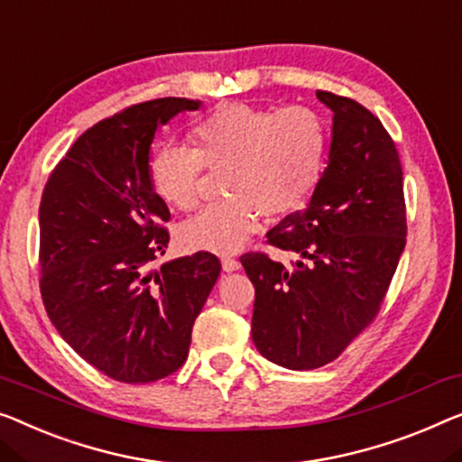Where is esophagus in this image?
Instances as JSON below:
<instances>
[{
    "label": "esophagus",
    "instance_id": "obj_1",
    "mask_svg": "<svg viewBox=\"0 0 462 462\" xmlns=\"http://www.w3.org/2000/svg\"><path fill=\"white\" fill-rule=\"evenodd\" d=\"M222 267H224V272H238L240 270V261L234 259V257H224Z\"/></svg>",
    "mask_w": 462,
    "mask_h": 462
}]
</instances>
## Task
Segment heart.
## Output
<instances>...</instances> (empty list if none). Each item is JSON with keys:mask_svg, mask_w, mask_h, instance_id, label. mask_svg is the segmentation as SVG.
<instances>
[{"mask_svg": "<svg viewBox=\"0 0 462 462\" xmlns=\"http://www.w3.org/2000/svg\"><path fill=\"white\" fill-rule=\"evenodd\" d=\"M195 151L162 147L149 165L151 184L171 208L189 211L199 197L203 163L226 168V201L199 211L182 224L180 240L190 251L234 253L265 217L302 209L318 187L328 153L321 116L302 106L272 114L251 103H226L190 128Z\"/></svg>", "mask_w": 462, "mask_h": 462, "instance_id": "1", "label": "heart"}]
</instances>
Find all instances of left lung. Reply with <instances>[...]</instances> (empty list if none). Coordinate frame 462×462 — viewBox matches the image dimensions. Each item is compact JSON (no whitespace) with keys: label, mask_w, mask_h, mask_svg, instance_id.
<instances>
[{"label":"left lung","mask_w":462,"mask_h":462,"mask_svg":"<svg viewBox=\"0 0 462 462\" xmlns=\"http://www.w3.org/2000/svg\"><path fill=\"white\" fill-rule=\"evenodd\" d=\"M318 99L332 112L326 170L307 208L267 232L297 261L240 257L254 286V346L294 371L334 361L375 318L407 243L394 141L361 103L328 91Z\"/></svg>","instance_id":"8db88e82"}]
</instances>
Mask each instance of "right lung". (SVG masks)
Returning <instances> with one entry per match:
<instances>
[{"label": "right lung", "instance_id": "obj_1", "mask_svg": "<svg viewBox=\"0 0 462 462\" xmlns=\"http://www.w3.org/2000/svg\"><path fill=\"white\" fill-rule=\"evenodd\" d=\"M201 101L163 97L95 124L45 184L41 294L51 323L101 374L147 383L189 356L190 332L222 265L199 251L151 267L170 209L151 184L157 128Z\"/></svg>", "mask_w": 462, "mask_h": 462}]
</instances>
